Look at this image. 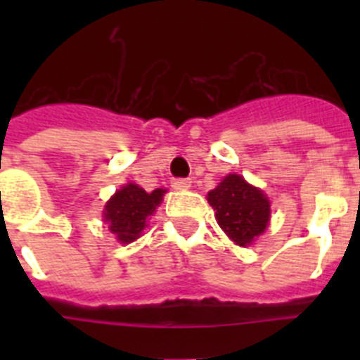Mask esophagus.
Returning a JSON list of instances; mask_svg holds the SVG:
<instances>
[{
  "label": "esophagus",
  "instance_id": "34e87169",
  "mask_svg": "<svg viewBox=\"0 0 360 360\" xmlns=\"http://www.w3.org/2000/svg\"><path fill=\"white\" fill-rule=\"evenodd\" d=\"M173 187H174V189H189L191 178H174Z\"/></svg>",
  "mask_w": 360,
  "mask_h": 360
}]
</instances>
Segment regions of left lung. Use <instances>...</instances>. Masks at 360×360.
<instances>
[{
  "label": "left lung",
  "mask_w": 360,
  "mask_h": 360,
  "mask_svg": "<svg viewBox=\"0 0 360 360\" xmlns=\"http://www.w3.org/2000/svg\"><path fill=\"white\" fill-rule=\"evenodd\" d=\"M216 211L218 225L236 245H250L269 225L270 203L256 187L249 186L240 174H229L207 195Z\"/></svg>",
  "instance_id": "8db88e82"
}]
</instances>
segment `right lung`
Here are the masks:
<instances>
[{
	"label": "right lung",
	"instance_id": "add662e5",
	"mask_svg": "<svg viewBox=\"0 0 360 360\" xmlns=\"http://www.w3.org/2000/svg\"><path fill=\"white\" fill-rule=\"evenodd\" d=\"M164 189L146 193L142 187L128 184L117 191L106 203L104 219L110 224V231L122 243H131L141 236L146 227V219L155 212L164 196Z\"/></svg>",
	"mask_w": 360,
	"mask_h": 360
}]
</instances>
